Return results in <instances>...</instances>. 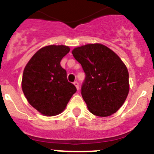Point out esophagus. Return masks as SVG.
<instances>
[{"mask_svg": "<svg viewBox=\"0 0 154 154\" xmlns=\"http://www.w3.org/2000/svg\"><path fill=\"white\" fill-rule=\"evenodd\" d=\"M74 86H75L76 87V88H77V90H79V83L77 81H74Z\"/></svg>", "mask_w": 154, "mask_h": 154, "instance_id": "obj_1", "label": "esophagus"}]
</instances>
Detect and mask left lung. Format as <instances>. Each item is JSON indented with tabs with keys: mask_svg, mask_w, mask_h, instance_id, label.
Segmentation results:
<instances>
[{
	"mask_svg": "<svg viewBox=\"0 0 154 154\" xmlns=\"http://www.w3.org/2000/svg\"><path fill=\"white\" fill-rule=\"evenodd\" d=\"M85 73L81 95L89 111L100 117L116 113L129 92L125 64L110 48L102 44H88L72 51Z\"/></svg>",
	"mask_w": 154,
	"mask_h": 154,
	"instance_id": "1",
	"label": "left lung"
}]
</instances>
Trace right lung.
<instances>
[{
	"label": "right lung",
	"instance_id": "obj_1",
	"mask_svg": "<svg viewBox=\"0 0 154 154\" xmlns=\"http://www.w3.org/2000/svg\"><path fill=\"white\" fill-rule=\"evenodd\" d=\"M70 51L65 45H48L29 61L23 74L22 89L27 101L41 114L54 116L62 112L77 89L67 81L60 64Z\"/></svg>",
	"mask_w": 154,
	"mask_h": 154
}]
</instances>
